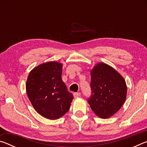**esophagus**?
I'll list each match as a JSON object with an SVG mask.
<instances>
[{"label": "esophagus", "instance_id": "obj_1", "mask_svg": "<svg viewBox=\"0 0 147 147\" xmlns=\"http://www.w3.org/2000/svg\"><path fill=\"white\" fill-rule=\"evenodd\" d=\"M73 95H74V98H78V97H79V96H80L81 93H78V92H77V93H74Z\"/></svg>", "mask_w": 147, "mask_h": 147}]
</instances>
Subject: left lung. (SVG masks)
Here are the masks:
<instances>
[{
	"label": "left lung",
	"instance_id": "left-lung-1",
	"mask_svg": "<svg viewBox=\"0 0 147 147\" xmlns=\"http://www.w3.org/2000/svg\"><path fill=\"white\" fill-rule=\"evenodd\" d=\"M91 95L88 102L93 112L106 119L121 109L126 98L127 87L120 74L104 63H98L91 71Z\"/></svg>",
	"mask_w": 147,
	"mask_h": 147
}]
</instances>
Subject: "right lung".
Returning a JSON list of instances; mask_svg holds the SVG:
<instances>
[{"label": "right lung", "instance_id": "1", "mask_svg": "<svg viewBox=\"0 0 147 147\" xmlns=\"http://www.w3.org/2000/svg\"><path fill=\"white\" fill-rule=\"evenodd\" d=\"M61 73V63L49 61L32 69L26 80V93L32 105L39 114L51 120L67 112L73 99L62 80Z\"/></svg>", "mask_w": 147, "mask_h": 147}]
</instances>
